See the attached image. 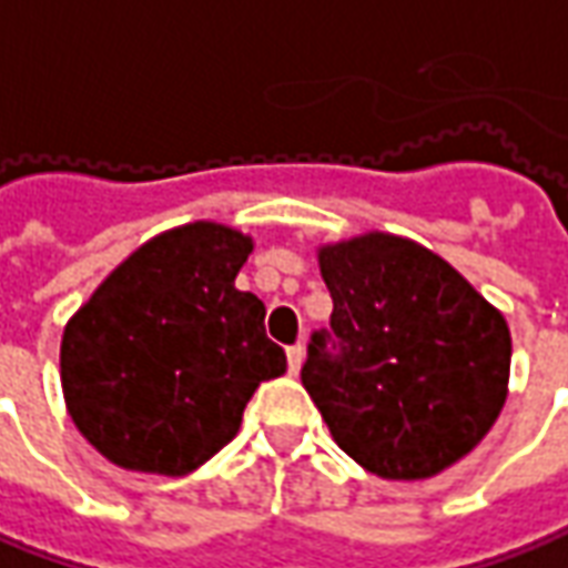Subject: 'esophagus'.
I'll use <instances>...</instances> for the list:
<instances>
[{
	"mask_svg": "<svg viewBox=\"0 0 568 568\" xmlns=\"http://www.w3.org/2000/svg\"><path fill=\"white\" fill-rule=\"evenodd\" d=\"M285 357H288V373H298L301 364H304V345H292L285 351Z\"/></svg>",
	"mask_w": 568,
	"mask_h": 568,
	"instance_id": "obj_1",
	"label": "esophagus"
}]
</instances>
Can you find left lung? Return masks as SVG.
<instances>
[{
  "mask_svg": "<svg viewBox=\"0 0 568 568\" xmlns=\"http://www.w3.org/2000/svg\"><path fill=\"white\" fill-rule=\"evenodd\" d=\"M333 295L301 382L335 445L392 481L438 476L488 435L507 400L510 326L414 239L364 233L316 248Z\"/></svg>",
  "mask_w": 568,
  "mask_h": 568,
  "instance_id": "obj_1",
  "label": "left lung"
}]
</instances>
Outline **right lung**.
<instances>
[{"label":"right lung","mask_w":568,"mask_h":568,"mask_svg":"<svg viewBox=\"0 0 568 568\" xmlns=\"http://www.w3.org/2000/svg\"><path fill=\"white\" fill-rule=\"evenodd\" d=\"M252 235L195 220L139 245L68 320L61 388L105 460L186 476L230 445L257 385L285 373L267 307L239 292Z\"/></svg>","instance_id":"add662e5"}]
</instances>
